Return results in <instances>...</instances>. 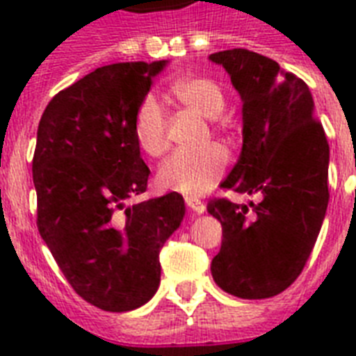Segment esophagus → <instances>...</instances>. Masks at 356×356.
<instances>
[{
    "instance_id": "1",
    "label": "esophagus",
    "mask_w": 356,
    "mask_h": 356,
    "mask_svg": "<svg viewBox=\"0 0 356 356\" xmlns=\"http://www.w3.org/2000/svg\"><path fill=\"white\" fill-rule=\"evenodd\" d=\"M186 206L195 213H204L206 211V204L198 198H193V196H186Z\"/></svg>"
}]
</instances>
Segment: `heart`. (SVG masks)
<instances>
[{"label": "heart", "instance_id": "b5f03b06", "mask_svg": "<svg viewBox=\"0 0 356 356\" xmlns=\"http://www.w3.org/2000/svg\"><path fill=\"white\" fill-rule=\"evenodd\" d=\"M170 93L184 106L193 108L206 118H217L224 110V92L207 76H184L170 84ZM134 138L145 154L161 156L169 147L167 115L154 95H147L136 108ZM227 167V152L220 145L202 150H180L167 158L158 169L156 181L165 191L184 196H200L215 187Z\"/></svg>", "mask_w": 356, "mask_h": 356}]
</instances>
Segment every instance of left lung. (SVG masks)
Returning <instances> with one entry per match:
<instances>
[{
    "label": "left lung",
    "mask_w": 356,
    "mask_h": 356,
    "mask_svg": "<svg viewBox=\"0 0 356 356\" xmlns=\"http://www.w3.org/2000/svg\"><path fill=\"white\" fill-rule=\"evenodd\" d=\"M243 99V152L222 189L259 195L248 206L213 198L207 211L222 224L213 280L227 294L263 300L298 280L329 204V143L300 76L248 49L218 51Z\"/></svg>",
    "instance_id": "8db88e82"
}]
</instances>
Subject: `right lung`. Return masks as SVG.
I'll return each mask as SVG.
<instances>
[{
    "label": "right lung",
    "mask_w": 356,
    "mask_h": 356,
    "mask_svg": "<svg viewBox=\"0 0 356 356\" xmlns=\"http://www.w3.org/2000/svg\"><path fill=\"white\" fill-rule=\"evenodd\" d=\"M165 60L97 67L45 106L33 156L36 226L73 291L108 312L138 309L160 285V252L180 226L178 193L129 204L150 170L134 115Z\"/></svg>",
    "instance_id": "obj_1"
}]
</instances>
